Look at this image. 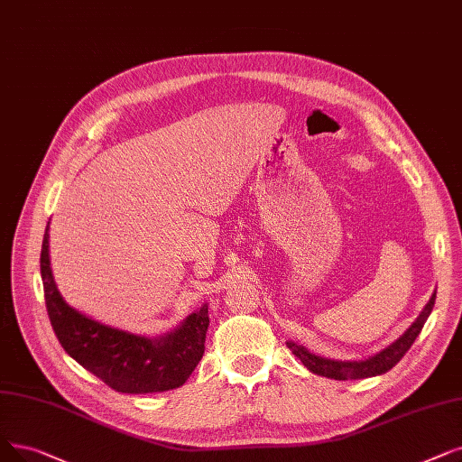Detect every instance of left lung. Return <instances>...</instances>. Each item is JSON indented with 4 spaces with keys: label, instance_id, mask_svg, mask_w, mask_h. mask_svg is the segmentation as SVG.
I'll list each match as a JSON object with an SVG mask.
<instances>
[{
    "label": "left lung",
    "instance_id": "obj_1",
    "mask_svg": "<svg viewBox=\"0 0 462 462\" xmlns=\"http://www.w3.org/2000/svg\"><path fill=\"white\" fill-rule=\"evenodd\" d=\"M434 300H436V292L430 296L429 304L425 306V310L420 311V315L415 319V323L400 336L394 344H391L389 347H385L383 351H379L377 355L366 358V360H347V363H342V360H332V358H325V356H317L313 353H310L306 347L296 346L292 342L287 344V347L292 351V355H296L302 365L323 377H330V379H337V381H346V379H365V377H372V375H381L389 372L396 363H400L408 349L411 347V344L415 342V337L419 336L420 328L425 327L427 319L434 308Z\"/></svg>",
    "mask_w": 462,
    "mask_h": 462
}]
</instances>
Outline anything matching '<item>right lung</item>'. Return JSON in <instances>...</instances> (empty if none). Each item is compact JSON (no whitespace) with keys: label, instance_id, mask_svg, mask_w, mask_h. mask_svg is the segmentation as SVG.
Segmentation results:
<instances>
[{"label":"right lung","instance_id":"right-lung-1","mask_svg":"<svg viewBox=\"0 0 462 462\" xmlns=\"http://www.w3.org/2000/svg\"><path fill=\"white\" fill-rule=\"evenodd\" d=\"M42 279L52 330L66 353L116 393L145 394L181 387L206 351L208 304L160 337L130 334L79 313L60 296L49 258V226L42 247Z\"/></svg>","mask_w":462,"mask_h":462}]
</instances>
